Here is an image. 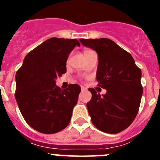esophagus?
<instances>
[{
  "label": "esophagus",
  "mask_w": 160,
  "mask_h": 160,
  "mask_svg": "<svg viewBox=\"0 0 160 160\" xmlns=\"http://www.w3.org/2000/svg\"><path fill=\"white\" fill-rule=\"evenodd\" d=\"M81 90H82V91H83V90H87V88L82 86V87H81Z\"/></svg>",
  "instance_id": "obj_1"
}]
</instances>
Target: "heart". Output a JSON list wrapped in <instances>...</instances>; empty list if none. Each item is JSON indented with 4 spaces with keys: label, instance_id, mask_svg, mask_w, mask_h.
<instances>
[{
    "label": "heart",
    "instance_id": "obj_1",
    "mask_svg": "<svg viewBox=\"0 0 160 160\" xmlns=\"http://www.w3.org/2000/svg\"><path fill=\"white\" fill-rule=\"evenodd\" d=\"M87 51H90V50H86V51H85V52H87Z\"/></svg>",
    "mask_w": 160,
    "mask_h": 160
}]
</instances>
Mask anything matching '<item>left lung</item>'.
<instances>
[{
  "label": "left lung",
  "instance_id": "1",
  "mask_svg": "<svg viewBox=\"0 0 160 160\" xmlns=\"http://www.w3.org/2000/svg\"><path fill=\"white\" fill-rule=\"evenodd\" d=\"M79 41L97 52L98 86L107 90L105 94L100 95L94 89H89L92 98L87 107L91 121L103 132H121L132 123L138 114L142 94L141 70L132 56L111 39Z\"/></svg>",
  "mask_w": 160,
  "mask_h": 160
}]
</instances>
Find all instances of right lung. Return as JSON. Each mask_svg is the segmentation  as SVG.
<instances>
[{
	"instance_id": "obj_1",
	"label": "right lung",
	"mask_w": 160,
	"mask_h": 160,
	"mask_svg": "<svg viewBox=\"0 0 160 160\" xmlns=\"http://www.w3.org/2000/svg\"><path fill=\"white\" fill-rule=\"evenodd\" d=\"M77 39L49 38L31 50L16 73L15 98L22 116L31 128L54 134L70 123L81 87L70 84L62 90L55 79L66 72V61Z\"/></svg>"
}]
</instances>
